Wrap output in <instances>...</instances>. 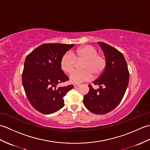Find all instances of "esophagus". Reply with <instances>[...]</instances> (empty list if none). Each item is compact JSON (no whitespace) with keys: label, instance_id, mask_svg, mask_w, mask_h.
<instances>
[{"label":"esophagus","instance_id":"1","mask_svg":"<svg viewBox=\"0 0 150 150\" xmlns=\"http://www.w3.org/2000/svg\"><path fill=\"white\" fill-rule=\"evenodd\" d=\"M81 86L80 84L75 83V84H74V88H78L79 86Z\"/></svg>","mask_w":150,"mask_h":150}]
</instances>
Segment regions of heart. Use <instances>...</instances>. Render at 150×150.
Segmentation results:
<instances>
[{"instance_id": "obj_1", "label": "heart", "mask_w": 150, "mask_h": 150, "mask_svg": "<svg viewBox=\"0 0 150 150\" xmlns=\"http://www.w3.org/2000/svg\"><path fill=\"white\" fill-rule=\"evenodd\" d=\"M98 50L93 46L86 45L79 47L71 54L66 52L60 59V67L67 74L71 73L75 69V61L83 60L81 71H76L70 75L69 79L73 83L90 80L93 74L95 77L100 75L106 66L105 57L98 53Z\"/></svg>"}]
</instances>
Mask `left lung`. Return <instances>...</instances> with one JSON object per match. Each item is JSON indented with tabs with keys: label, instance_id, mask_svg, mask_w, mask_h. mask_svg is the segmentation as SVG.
Returning <instances> with one entry per match:
<instances>
[{
	"label": "left lung",
	"instance_id": "8db88e82",
	"mask_svg": "<svg viewBox=\"0 0 150 150\" xmlns=\"http://www.w3.org/2000/svg\"><path fill=\"white\" fill-rule=\"evenodd\" d=\"M106 59L104 71L93 82L99 88L94 90L89 85L90 91L84 95V104L91 112L104 115L114 110L122 100L129 82V71L122 53L113 46L99 42Z\"/></svg>",
	"mask_w": 150,
	"mask_h": 150
}]
</instances>
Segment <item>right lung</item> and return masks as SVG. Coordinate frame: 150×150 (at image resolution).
<instances>
[{
  "label": "right lung",
  "instance_id": "1",
  "mask_svg": "<svg viewBox=\"0 0 150 150\" xmlns=\"http://www.w3.org/2000/svg\"><path fill=\"white\" fill-rule=\"evenodd\" d=\"M74 44L48 43L37 47L26 57L22 81L30 104L43 114H51L64 106L63 97L73 85L57 88L69 81L60 67V59Z\"/></svg>",
  "mask_w": 150,
  "mask_h": 150
}]
</instances>
